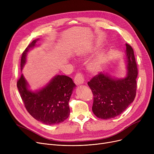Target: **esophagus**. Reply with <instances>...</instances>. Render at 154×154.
Masks as SVG:
<instances>
[{"instance_id":"obj_1","label":"esophagus","mask_w":154,"mask_h":154,"mask_svg":"<svg viewBox=\"0 0 154 154\" xmlns=\"http://www.w3.org/2000/svg\"><path fill=\"white\" fill-rule=\"evenodd\" d=\"M84 80H85L84 76L82 74V73H80V72L77 73V74L75 75V78H74V81H75V84L79 85V84H83L84 82Z\"/></svg>"}]
</instances>
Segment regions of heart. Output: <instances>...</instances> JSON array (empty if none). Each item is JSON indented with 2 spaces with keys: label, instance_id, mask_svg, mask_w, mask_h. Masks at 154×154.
<instances>
[{
  "label": "heart",
  "instance_id": "obj_1",
  "mask_svg": "<svg viewBox=\"0 0 154 154\" xmlns=\"http://www.w3.org/2000/svg\"><path fill=\"white\" fill-rule=\"evenodd\" d=\"M105 58V55L103 54H100L97 57L91 62L88 64V68L91 70L95 71L98 70L100 66L101 63L103 61Z\"/></svg>",
  "mask_w": 154,
  "mask_h": 154
}]
</instances>
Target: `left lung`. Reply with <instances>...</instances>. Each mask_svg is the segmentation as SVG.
Segmentation results:
<instances>
[{"label": "left lung", "mask_w": 154, "mask_h": 154, "mask_svg": "<svg viewBox=\"0 0 154 154\" xmlns=\"http://www.w3.org/2000/svg\"><path fill=\"white\" fill-rule=\"evenodd\" d=\"M125 45L126 77L114 79L100 72L87 83L94 95L92 111L100 119H110L120 115L135 97L138 69L132 47L128 44Z\"/></svg>", "instance_id": "obj_1"}]
</instances>
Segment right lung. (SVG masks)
Returning a JSON list of instances; mask_svg holds the SVG:
<instances>
[{
    "label": "right lung",
    "mask_w": 154,
    "mask_h": 154,
    "mask_svg": "<svg viewBox=\"0 0 154 154\" xmlns=\"http://www.w3.org/2000/svg\"><path fill=\"white\" fill-rule=\"evenodd\" d=\"M32 41L22 54L20 69L26 62V54L35 45ZM21 99L27 112L35 119L46 125L59 124L66 120L70 114L69 102L75 84L66 75H56L50 83L37 92L28 90L27 83L22 74L17 82Z\"/></svg>",
    "instance_id": "add662e5"
}]
</instances>
